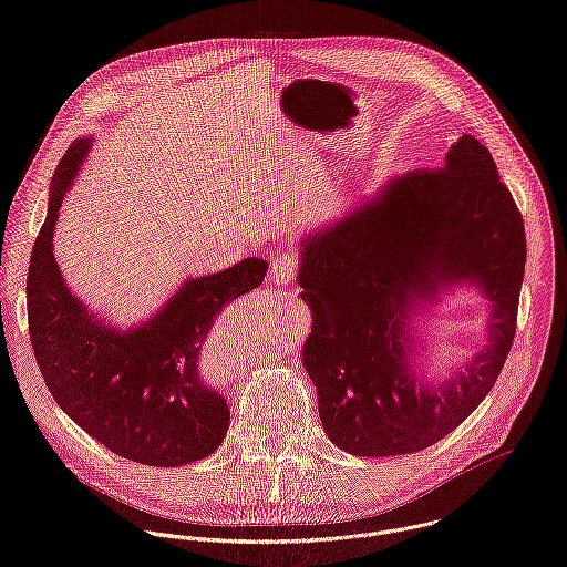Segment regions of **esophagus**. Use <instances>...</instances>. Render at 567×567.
<instances>
[{
  "label": "esophagus",
  "instance_id": "esophagus-1",
  "mask_svg": "<svg viewBox=\"0 0 567 567\" xmlns=\"http://www.w3.org/2000/svg\"><path fill=\"white\" fill-rule=\"evenodd\" d=\"M298 269H300V258L296 254H282L271 262L269 278L274 285H289L298 276Z\"/></svg>",
  "mask_w": 567,
  "mask_h": 567
}]
</instances>
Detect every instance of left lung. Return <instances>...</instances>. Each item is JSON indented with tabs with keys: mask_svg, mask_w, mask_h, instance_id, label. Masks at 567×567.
Returning <instances> with one entry per match:
<instances>
[{
	"mask_svg": "<svg viewBox=\"0 0 567 567\" xmlns=\"http://www.w3.org/2000/svg\"><path fill=\"white\" fill-rule=\"evenodd\" d=\"M527 241L489 150L464 134L444 168L406 173L343 219L302 239L298 282L313 326L302 363L328 437L352 455L424 451L494 388L516 334ZM475 281L493 300L489 347L424 386L408 346L415 297Z\"/></svg>",
	"mask_w": 567,
	"mask_h": 567,
	"instance_id": "left-lung-1",
	"label": "left lung"
}]
</instances>
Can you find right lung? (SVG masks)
Listing matches in <instances>:
<instances>
[{
  "label": "right lung",
  "instance_id": "obj_1",
  "mask_svg": "<svg viewBox=\"0 0 567 567\" xmlns=\"http://www.w3.org/2000/svg\"><path fill=\"white\" fill-rule=\"evenodd\" d=\"M92 138L69 145L35 237L27 278L29 337L58 406L112 453L150 466H182L210 455L228 431V403L202 377V352L221 311L262 285L267 262L247 258L190 278L145 326L110 328L66 289L53 258L62 197Z\"/></svg>",
  "mask_w": 567,
  "mask_h": 567
}]
</instances>
